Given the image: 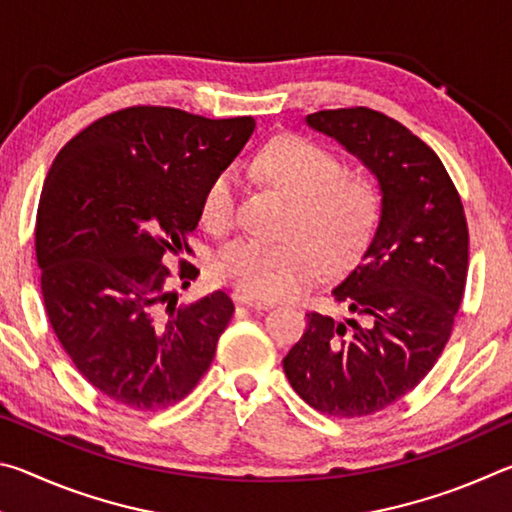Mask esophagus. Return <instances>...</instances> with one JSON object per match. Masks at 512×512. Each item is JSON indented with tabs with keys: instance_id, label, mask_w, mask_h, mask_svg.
I'll return each instance as SVG.
<instances>
[{
	"instance_id": "1",
	"label": "esophagus",
	"mask_w": 512,
	"mask_h": 512,
	"mask_svg": "<svg viewBox=\"0 0 512 512\" xmlns=\"http://www.w3.org/2000/svg\"><path fill=\"white\" fill-rule=\"evenodd\" d=\"M235 300L239 302V305L250 307V309H257V311H266V309H271V307H273V302H271V300L257 298V296H253V293H246V291L235 293Z\"/></svg>"
}]
</instances>
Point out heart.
<instances>
[{
  "instance_id": "heart-1",
  "label": "heart",
  "mask_w": 512,
  "mask_h": 512,
  "mask_svg": "<svg viewBox=\"0 0 512 512\" xmlns=\"http://www.w3.org/2000/svg\"><path fill=\"white\" fill-rule=\"evenodd\" d=\"M262 176L296 198L289 232L282 241L239 239L214 259V275L257 298H282L320 273V262L341 268L357 257L379 221V194L368 178L343 173V164L323 146L300 135H280L255 158ZM239 176L223 169L210 180L203 223L216 235L237 216Z\"/></svg>"
}]
</instances>
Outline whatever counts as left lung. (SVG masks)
Listing matches in <instances>:
<instances>
[{"mask_svg":"<svg viewBox=\"0 0 512 512\" xmlns=\"http://www.w3.org/2000/svg\"><path fill=\"white\" fill-rule=\"evenodd\" d=\"M377 178L379 225L359 264L332 289L350 318L307 314L282 366L316 411L377 413L413 391L452 334L467 277V221L447 169L400 121L370 108L307 115Z\"/></svg>","mask_w":512,"mask_h":512,"instance_id":"1","label":"left lung"}]
</instances>
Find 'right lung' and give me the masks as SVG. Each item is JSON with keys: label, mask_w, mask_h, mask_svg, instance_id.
Instances as JSON below:
<instances>
[{"label": "right lung", "mask_w": 512, "mask_h": 512, "mask_svg": "<svg viewBox=\"0 0 512 512\" xmlns=\"http://www.w3.org/2000/svg\"><path fill=\"white\" fill-rule=\"evenodd\" d=\"M253 131V117L133 106L94 121L51 164L36 216L42 298L67 357L108 400L164 409L210 368L235 305L214 291L176 309L169 280L185 289L198 268L171 273L162 259L189 253L207 185Z\"/></svg>", "instance_id": "right-lung-1"}]
</instances>
